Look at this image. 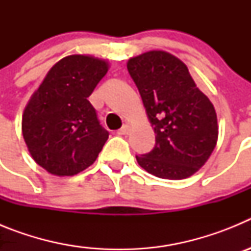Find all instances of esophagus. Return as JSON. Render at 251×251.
<instances>
[{"instance_id":"obj_1","label":"esophagus","mask_w":251,"mask_h":251,"mask_svg":"<svg viewBox=\"0 0 251 251\" xmlns=\"http://www.w3.org/2000/svg\"><path fill=\"white\" fill-rule=\"evenodd\" d=\"M129 130H130L129 124H124L123 127L118 130V134L119 136H126V134H128V133H129Z\"/></svg>"}]
</instances>
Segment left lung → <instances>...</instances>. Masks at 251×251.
Returning <instances> with one entry per match:
<instances>
[{
  "label": "left lung",
  "instance_id": "8db88e82",
  "mask_svg": "<svg viewBox=\"0 0 251 251\" xmlns=\"http://www.w3.org/2000/svg\"><path fill=\"white\" fill-rule=\"evenodd\" d=\"M156 133V146L136 156L148 174L183 179L196 174L215 150L219 137L211 100L197 88L183 61L163 50H151L127 63Z\"/></svg>",
  "mask_w": 251,
  "mask_h": 251
}]
</instances>
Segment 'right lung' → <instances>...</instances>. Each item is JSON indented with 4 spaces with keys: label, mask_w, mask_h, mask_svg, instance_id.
Here are the masks:
<instances>
[{
    "label": "right lung",
    "mask_w": 251,
    "mask_h": 251,
    "mask_svg": "<svg viewBox=\"0 0 251 251\" xmlns=\"http://www.w3.org/2000/svg\"><path fill=\"white\" fill-rule=\"evenodd\" d=\"M108 70V60L69 55L31 95L22 114V136L31 157L49 174L74 176L98 157L109 133L88 98Z\"/></svg>",
    "instance_id": "right-lung-1"
}]
</instances>
